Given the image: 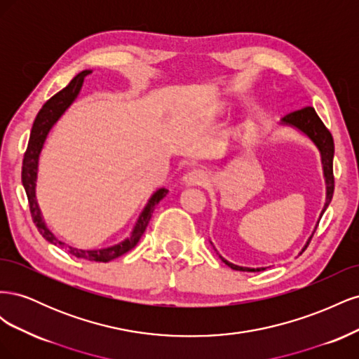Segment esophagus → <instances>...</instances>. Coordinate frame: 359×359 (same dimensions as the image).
Returning a JSON list of instances; mask_svg holds the SVG:
<instances>
[{"mask_svg": "<svg viewBox=\"0 0 359 359\" xmlns=\"http://www.w3.org/2000/svg\"><path fill=\"white\" fill-rule=\"evenodd\" d=\"M206 180H208V175L203 169H193L182 177V182L186 186H203Z\"/></svg>", "mask_w": 359, "mask_h": 359, "instance_id": "1", "label": "esophagus"}]
</instances>
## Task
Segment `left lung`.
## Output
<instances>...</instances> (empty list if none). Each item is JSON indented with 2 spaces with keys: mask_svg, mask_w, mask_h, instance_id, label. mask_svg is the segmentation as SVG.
Listing matches in <instances>:
<instances>
[{
  "mask_svg": "<svg viewBox=\"0 0 359 359\" xmlns=\"http://www.w3.org/2000/svg\"><path fill=\"white\" fill-rule=\"evenodd\" d=\"M280 124L283 126H289V127H293L299 130L301 133L306 135L311 142L316 145V148L319 149L320 153V161H322V169H323V178H325V186H327V199H325V205H323V210L320 212V217L323 215L325 210L328 208V205L331 203V199H332V194H334V173H332V160H334V140H332V136L330 133V130L325 127V124L320 121V118L318 116L316 111L313 109V107L307 106L304 107V109H299V111H295V112H290L287 114L286 116L281 118ZM319 217V219H320ZM318 224H319V220H318ZM316 224V227H318ZM316 232V229L313 231V233ZM313 233L311 236L309 238L307 244L304 245V248L301 250V253L304 252V250L307 248V245L310 244V240L313 238ZM212 244V243H211ZM299 253V255H301ZM220 256V255H219ZM220 259L223 260V262L231 266L232 269L235 271H260V269H265V268H247V266H240V265H235V264H231L229 260H226L224 257L220 256Z\"/></svg>",
  "mask_w": 359,
  "mask_h": 359,
  "instance_id": "obj_1",
  "label": "left lung"
}]
</instances>
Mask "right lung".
<instances>
[{
	"label": "right lung",
	"mask_w": 359,
	"mask_h": 359,
	"mask_svg": "<svg viewBox=\"0 0 359 359\" xmlns=\"http://www.w3.org/2000/svg\"><path fill=\"white\" fill-rule=\"evenodd\" d=\"M86 74H90V70H83L78 76H74L66 88H62L60 93L50 97V99L45 104H43V107L34 119V124H32L28 147H27L24 161H22V184H24V189H25L27 198H28L32 222H34L40 235L45 238L46 241H49L50 244L61 245V247H67V245L62 241H60L58 238L48 229V226H46L45 220H43V215L40 212L37 199H36L39 157H40L43 145H45V140L50 132V128L55 126V123L61 118V115L69 109L70 104L76 100V97L79 95ZM166 194H168L166 189H158L153 194V196L149 198L144 211L139 215V219L133 227L132 235L126 238L124 241L118 243L115 245H111V247L97 248V250H81V248H74V247L69 245L67 247L69 253H72L76 257L93 260V262H109V260H112V259L123 256L124 253L128 252V250H132L137 244L140 236H142V233L147 229V226L151 220V215H153V212H154L156 205L163 198H165Z\"/></svg>",
	"instance_id": "1"
}]
</instances>
